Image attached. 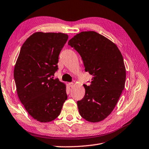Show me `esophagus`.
I'll use <instances>...</instances> for the list:
<instances>
[{
	"label": "esophagus",
	"instance_id": "obj_1",
	"mask_svg": "<svg viewBox=\"0 0 149 149\" xmlns=\"http://www.w3.org/2000/svg\"><path fill=\"white\" fill-rule=\"evenodd\" d=\"M69 86L71 87V88H73L74 86V83H69Z\"/></svg>",
	"mask_w": 149,
	"mask_h": 149
}]
</instances>
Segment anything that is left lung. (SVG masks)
<instances>
[{
    "label": "left lung",
    "mask_w": 149,
    "mask_h": 149,
    "mask_svg": "<svg viewBox=\"0 0 149 149\" xmlns=\"http://www.w3.org/2000/svg\"><path fill=\"white\" fill-rule=\"evenodd\" d=\"M83 61L85 71L93 75L91 84H84L85 95L77 102L83 119L98 123L109 116L125 87V67L116 45L94 31H81L68 41Z\"/></svg>",
    "instance_id": "left-lung-1"
}]
</instances>
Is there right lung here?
I'll list each match as a JSON object with an SVG mask.
<instances>
[{
  "label": "right lung",
  "mask_w": 149,
  "mask_h": 149,
  "mask_svg": "<svg viewBox=\"0 0 149 149\" xmlns=\"http://www.w3.org/2000/svg\"><path fill=\"white\" fill-rule=\"evenodd\" d=\"M68 35L37 31L22 46L13 71L19 100L32 118L48 123L60 115L67 100L66 84L53 76Z\"/></svg>",
  "instance_id": "right-lung-1"
}]
</instances>
